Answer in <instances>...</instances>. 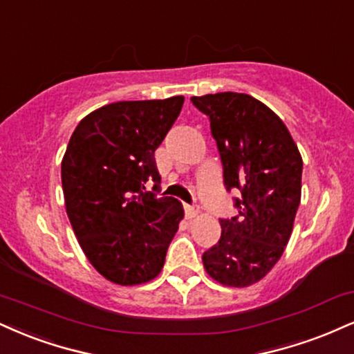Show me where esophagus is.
<instances>
[{
	"instance_id": "34e87169",
	"label": "esophagus",
	"mask_w": 354,
	"mask_h": 354,
	"mask_svg": "<svg viewBox=\"0 0 354 354\" xmlns=\"http://www.w3.org/2000/svg\"><path fill=\"white\" fill-rule=\"evenodd\" d=\"M185 212H186V218L193 219V218H196V216L199 214V206H196V204H193V206H189V204H186V206H185Z\"/></svg>"
}]
</instances>
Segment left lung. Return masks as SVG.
<instances>
[{
  "label": "left lung",
  "instance_id": "left-lung-1",
  "mask_svg": "<svg viewBox=\"0 0 354 354\" xmlns=\"http://www.w3.org/2000/svg\"><path fill=\"white\" fill-rule=\"evenodd\" d=\"M209 117L224 185L237 188L239 214L221 219V239L203 254L204 269L227 287H249L282 257L301 196L304 161L290 131L261 100L237 92L191 97Z\"/></svg>",
  "mask_w": 354,
  "mask_h": 354
}]
</instances>
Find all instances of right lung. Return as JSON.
Here are the masks:
<instances>
[{
    "label": "right lung",
    "instance_id": "obj_1",
    "mask_svg": "<svg viewBox=\"0 0 354 354\" xmlns=\"http://www.w3.org/2000/svg\"><path fill=\"white\" fill-rule=\"evenodd\" d=\"M185 97L115 102L84 117L61 165L66 211L85 257L118 285H140L163 269L185 216L160 183L155 150L181 112Z\"/></svg>",
    "mask_w": 354,
    "mask_h": 354
}]
</instances>
